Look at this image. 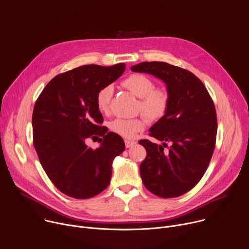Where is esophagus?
<instances>
[{"label": "esophagus", "instance_id": "obj_1", "mask_svg": "<svg viewBox=\"0 0 249 249\" xmlns=\"http://www.w3.org/2000/svg\"><path fill=\"white\" fill-rule=\"evenodd\" d=\"M137 144V142H135V141H132V140H125V146H126V148H131V147H133L134 145H136Z\"/></svg>", "mask_w": 249, "mask_h": 249}]
</instances>
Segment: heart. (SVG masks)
<instances>
[{
  "label": "heart",
  "instance_id": "b5f03b06",
  "mask_svg": "<svg viewBox=\"0 0 249 249\" xmlns=\"http://www.w3.org/2000/svg\"><path fill=\"white\" fill-rule=\"evenodd\" d=\"M122 85L131 93L140 98L139 110L150 121H157L164 117L170 104L168 92L162 88H155L154 81L147 75L134 73L125 78ZM113 94V87H102L96 95V105L100 112H107ZM146 126V119L116 118L109 123V129L125 138H132Z\"/></svg>",
  "mask_w": 249,
  "mask_h": 249
}]
</instances>
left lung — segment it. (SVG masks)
<instances>
[{
    "instance_id": "obj_1",
    "label": "left lung",
    "mask_w": 249,
    "mask_h": 249,
    "mask_svg": "<svg viewBox=\"0 0 249 249\" xmlns=\"http://www.w3.org/2000/svg\"><path fill=\"white\" fill-rule=\"evenodd\" d=\"M131 71L152 74L167 88L170 104L167 113L150 129V135L172 146L149 140L139 144L146 149L140 165L144 186L154 195L170 198L192 190L206 173L213 156L217 121L213 102L206 86L191 71L167 62H141Z\"/></svg>"
}]
</instances>
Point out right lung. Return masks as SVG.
Segmentation results:
<instances>
[{
  "label": "right lung",
  "instance_id": "obj_1",
  "mask_svg": "<svg viewBox=\"0 0 249 249\" xmlns=\"http://www.w3.org/2000/svg\"><path fill=\"white\" fill-rule=\"evenodd\" d=\"M124 71V63L79 66L53 77L36 102L32 124L39 162L53 185L71 197L89 198L104 191L113 160L125 150L118 134L100 126L103 116L96 105L99 90ZM95 137L104 141L94 150L86 140Z\"/></svg>",
  "mask_w": 249,
  "mask_h": 249
}]
</instances>
